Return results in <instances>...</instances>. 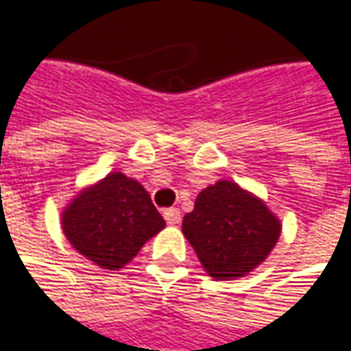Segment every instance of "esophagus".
Listing matches in <instances>:
<instances>
[{
  "label": "esophagus",
  "mask_w": 351,
  "mask_h": 351,
  "mask_svg": "<svg viewBox=\"0 0 351 351\" xmlns=\"http://www.w3.org/2000/svg\"><path fill=\"white\" fill-rule=\"evenodd\" d=\"M164 219L168 225H180L181 211L178 208H168V210H164Z\"/></svg>",
  "instance_id": "obj_1"
}]
</instances>
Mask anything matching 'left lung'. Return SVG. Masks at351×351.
I'll return each mask as SVG.
<instances>
[{"label":"left lung","mask_w":351,"mask_h":351,"mask_svg":"<svg viewBox=\"0 0 351 351\" xmlns=\"http://www.w3.org/2000/svg\"><path fill=\"white\" fill-rule=\"evenodd\" d=\"M181 227L204 270L215 280L250 274L274 250L282 232L267 204L227 180L196 196L195 210L183 217Z\"/></svg>","instance_id":"left-lung-1"}]
</instances>
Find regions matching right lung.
<instances>
[{
	"mask_svg": "<svg viewBox=\"0 0 351 351\" xmlns=\"http://www.w3.org/2000/svg\"><path fill=\"white\" fill-rule=\"evenodd\" d=\"M166 227L140 181L121 171L83 189L62 211V230L83 257L106 270L128 265Z\"/></svg>",
	"mask_w": 351,
	"mask_h": 351,
	"instance_id": "1",
	"label": "right lung"
}]
</instances>
